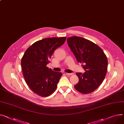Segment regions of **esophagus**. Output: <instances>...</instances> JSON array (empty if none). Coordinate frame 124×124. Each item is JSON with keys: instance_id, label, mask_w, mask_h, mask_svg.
I'll use <instances>...</instances> for the list:
<instances>
[{"instance_id": "esophagus-1", "label": "esophagus", "mask_w": 124, "mask_h": 124, "mask_svg": "<svg viewBox=\"0 0 124 124\" xmlns=\"http://www.w3.org/2000/svg\"><path fill=\"white\" fill-rule=\"evenodd\" d=\"M65 74L66 75H71L72 74V73H65Z\"/></svg>"}]
</instances>
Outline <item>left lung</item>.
Returning a JSON list of instances; mask_svg holds the SVG:
<instances>
[{
  "instance_id": "8db88e82",
  "label": "left lung",
  "mask_w": 124,
  "mask_h": 124,
  "mask_svg": "<svg viewBox=\"0 0 124 124\" xmlns=\"http://www.w3.org/2000/svg\"><path fill=\"white\" fill-rule=\"evenodd\" d=\"M67 43L85 71L83 73H76L79 81L74 88L83 94L92 92L101 84L106 76L108 65L106 55L96 44L80 37H69Z\"/></svg>"
}]
</instances>
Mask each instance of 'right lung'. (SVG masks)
I'll list each match as a JSON object with an SVG mask.
<instances>
[{"instance_id": "right-lung-1", "label": "right lung", "mask_w": 124, "mask_h": 124, "mask_svg": "<svg viewBox=\"0 0 124 124\" xmlns=\"http://www.w3.org/2000/svg\"><path fill=\"white\" fill-rule=\"evenodd\" d=\"M65 37L49 38L36 42L25 51L21 64L26 83L36 94L47 97L56 89L62 76L60 72L53 71L46 65L58 47L66 40Z\"/></svg>"}]
</instances>
